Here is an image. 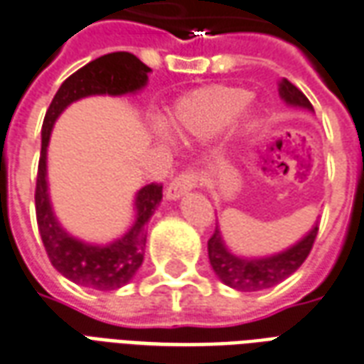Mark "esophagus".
Returning <instances> with one entry per match:
<instances>
[{"label": "esophagus", "instance_id": "34e87169", "mask_svg": "<svg viewBox=\"0 0 364 364\" xmlns=\"http://www.w3.org/2000/svg\"><path fill=\"white\" fill-rule=\"evenodd\" d=\"M196 181H198V177H196L195 171H183L175 177L173 181L169 183V187L166 189V196H168L169 200H177V198H181L185 193H189L196 187Z\"/></svg>", "mask_w": 364, "mask_h": 364}]
</instances>
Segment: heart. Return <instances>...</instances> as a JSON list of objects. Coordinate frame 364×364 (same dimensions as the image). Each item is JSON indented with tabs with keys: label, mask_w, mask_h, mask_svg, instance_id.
<instances>
[{
	"label": "heart",
	"mask_w": 364,
	"mask_h": 364,
	"mask_svg": "<svg viewBox=\"0 0 364 364\" xmlns=\"http://www.w3.org/2000/svg\"><path fill=\"white\" fill-rule=\"evenodd\" d=\"M249 90L239 86H204L187 94L171 109L168 129L183 139H212L235 117L239 127L250 129L257 112L247 104Z\"/></svg>",
	"instance_id": "1"
}]
</instances>
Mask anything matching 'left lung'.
<instances>
[{"mask_svg": "<svg viewBox=\"0 0 364 364\" xmlns=\"http://www.w3.org/2000/svg\"><path fill=\"white\" fill-rule=\"evenodd\" d=\"M279 98L284 100L287 106L314 112L309 98L287 79L279 80ZM316 233H318V222L312 225V230L301 241L291 245L289 249L270 255V257L247 258L233 255L228 249V245L223 243L220 228H216L214 235L208 239L210 266L223 284L230 285L237 291H262V289L278 285L279 282L289 278L293 272L299 270V266L305 262L311 252Z\"/></svg>", "mask_w": 364, "mask_h": 364, "instance_id": "1", "label": "left lung"}]
</instances>
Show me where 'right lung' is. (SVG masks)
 Returning a JSON list of instances; mask_svg holds the SVG:
<instances>
[{
    "label": "right lung",
    "instance_id": "add662e5",
    "mask_svg": "<svg viewBox=\"0 0 364 364\" xmlns=\"http://www.w3.org/2000/svg\"><path fill=\"white\" fill-rule=\"evenodd\" d=\"M150 67L129 52H114L80 67L59 86L42 125V150L36 179V220L42 243L53 268L73 284L98 291H114L134 278L144 260L146 228L161 200V185H144L134 196V222L121 237L106 245L73 237L53 214L48 193V144L55 121L67 106L88 96H123L142 90Z\"/></svg>",
    "mask_w": 364,
    "mask_h": 364
}]
</instances>
